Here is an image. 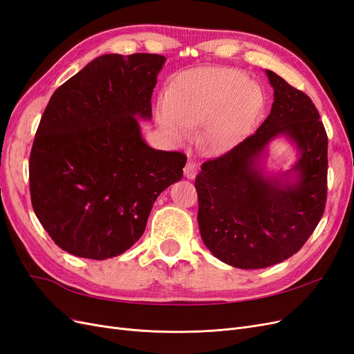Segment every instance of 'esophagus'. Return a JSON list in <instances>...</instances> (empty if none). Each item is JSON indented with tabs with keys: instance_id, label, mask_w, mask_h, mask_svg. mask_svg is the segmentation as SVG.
Listing matches in <instances>:
<instances>
[{
	"instance_id": "esophagus-1",
	"label": "esophagus",
	"mask_w": 354,
	"mask_h": 354,
	"mask_svg": "<svg viewBox=\"0 0 354 354\" xmlns=\"http://www.w3.org/2000/svg\"><path fill=\"white\" fill-rule=\"evenodd\" d=\"M196 169H198V165H196L195 160H194V159H189L186 167H185V176H186L187 178H195Z\"/></svg>"
}]
</instances>
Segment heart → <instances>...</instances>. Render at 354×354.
I'll list each match as a JSON object with an SVG mask.
<instances>
[{
    "label": "heart",
    "mask_w": 354,
    "mask_h": 354,
    "mask_svg": "<svg viewBox=\"0 0 354 354\" xmlns=\"http://www.w3.org/2000/svg\"><path fill=\"white\" fill-rule=\"evenodd\" d=\"M261 106V95L250 80L234 69L187 72L167 93L159 122L174 137L186 127L208 122L207 133L216 145H232L243 134ZM216 116L214 117L213 115Z\"/></svg>",
    "instance_id": "obj_1"
}]
</instances>
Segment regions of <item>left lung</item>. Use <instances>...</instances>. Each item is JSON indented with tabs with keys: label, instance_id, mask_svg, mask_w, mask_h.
<instances>
[{
	"label": "left lung",
	"instance_id": "left-lung-1",
	"mask_svg": "<svg viewBox=\"0 0 354 354\" xmlns=\"http://www.w3.org/2000/svg\"><path fill=\"white\" fill-rule=\"evenodd\" d=\"M266 73L274 88L269 116L238 146L205 160L195 178L202 241L218 260L239 269H264L298 252L326 203L328 136L316 106L279 75ZM281 133L302 151L294 185L264 179L253 168Z\"/></svg>",
	"mask_w": 354,
	"mask_h": 354
}]
</instances>
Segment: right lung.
<instances>
[{
  "instance_id": "obj_1",
  "label": "right lung",
  "mask_w": 354,
  "mask_h": 354,
  "mask_svg": "<svg viewBox=\"0 0 354 354\" xmlns=\"http://www.w3.org/2000/svg\"><path fill=\"white\" fill-rule=\"evenodd\" d=\"M165 57L103 55L53 93L29 156L30 202L63 251L91 260L125 252L146 229L160 192L187 156L156 151L137 118L151 120Z\"/></svg>"
}]
</instances>
